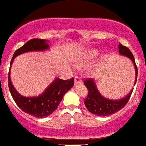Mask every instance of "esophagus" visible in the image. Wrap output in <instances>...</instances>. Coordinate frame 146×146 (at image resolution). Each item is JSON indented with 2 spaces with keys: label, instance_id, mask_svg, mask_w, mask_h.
<instances>
[{
  "label": "esophagus",
  "instance_id": "obj_1",
  "mask_svg": "<svg viewBox=\"0 0 146 146\" xmlns=\"http://www.w3.org/2000/svg\"><path fill=\"white\" fill-rule=\"evenodd\" d=\"M82 82V80H81V78L80 77H78V76H76L75 78H74V83H75V85H77V84H81Z\"/></svg>",
  "mask_w": 146,
  "mask_h": 146
}]
</instances>
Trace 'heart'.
<instances>
[{
    "label": "heart",
    "mask_w": 146,
    "mask_h": 146,
    "mask_svg": "<svg viewBox=\"0 0 146 146\" xmlns=\"http://www.w3.org/2000/svg\"><path fill=\"white\" fill-rule=\"evenodd\" d=\"M99 52L95 49H91V50H88L82 55H80L79 59H78V64L80 66H84L86 64H89L90 62L93 61L94 59H96L97 58Z\"/></svg>",
    "instance_id": "heart-1"
}]
</instances>
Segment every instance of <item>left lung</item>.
<instances>
[{"label":"left lung","instance_id":"1","mask_svg":"<svg viewBox=\"0 0 146 146\" xmlns=\"http://www.w3.org/2000/svg\"><path fill=\"white\" fill-rule=\"evenodd\" d=\"M118 50H119V53L121 55H125L126 57L129 58L133 62L135 73H136L135 82V85L137 82V67L135 64L133 54L131 53L128 47H125L121 43H119L118 44ZM84 85L86 86L88 91L87 97L86 98L84 101L85 105L89 112H91L94 115H99V116L110 115L117 113L120 110L124 108L125 105L129 102V99L134 89H131L129 94L122 99H118V100H110V99H106L102 96L98 91L96 83L94 80L91 78H88V79L85 80Z\"/></svg>","mask_w":146,"mask_h":146}]
</instances>
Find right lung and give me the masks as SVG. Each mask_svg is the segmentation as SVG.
<instances>
[{"mask_svg": "<svg viewBox=\"0 0 146 146\" xmlns=\"http://www.w3.org/2000/svg\"><path fill=\"white\" fill-rule=\"evenodd\" d=\"M48 48L49 45L46 40L32 38L15 51L10 67L14 59L20 54L31 51H43ZM74 82V77L66 80L56 78L42 95L37 97H25L20 95L13 86L10 79V69L8 75L9 88L17 105L23 111L36 118H45L52 114L58 108L64 94L73 87Z\"/></svg>", "mask_w": 146, "mask_h": 146, "instance_id": "1", "label": "right lung"}]
</instances>
